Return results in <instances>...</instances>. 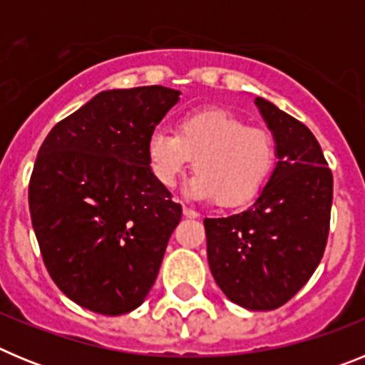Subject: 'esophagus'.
Instances as JSON below:
<instances>
[{"label": "esophagus", "instance_id": "esophagus-1", "mask_svg": "<svg viewBox=\"0 0 365 365\" xmlns=\"http://www.w3.org/2000/svg\"><path fill=\"white\" fill-rule=\"evenodd\" d=\"M182 214H185V217H188V219L199 217L197 212L193 210V208H188V206H182Z\"/></svg>", "mask_w": 365, "mask_h": 365}]
</instances>
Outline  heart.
<instances>
[{
  "mask_svg": "<svg viewBox=\"0 0 365 365\" xmlns=\"http://www.w3.org/2000/svg\"><path fill=\"white\" fill-rule=\"evenodd\" d=\"M146 153L151 173L164 188H173L193 160L190 195L215 199L221 208L250 205L265 188L276 160L269 131L219 108L185 115L175 135L155 131Z\"/></svg>",
  "mask_w": 365,
  "mask_h": 365,
  "instance_id": "heart-1",
  "label": "heart"
}]
</instances>
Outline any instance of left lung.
I'll use <instances>...</instances> for the list:
<instances>
[{
	"label": "left lung",
	"mask_w": 365,
	"mask_h": 365,
	"mask_svg": "<svg viewBox=\"0 0 365 365\" xmlns=\"http://www.w3.org/2000/svg\"><path fill=\"white\" fill-rule=\"evenodd\" d=\"M276 144V166L250 208L205 219L212 276L248 311L282 307L320 265L333 205V173L305 124L256 96Z\"/></svg>",
	"instance_id": "1"
}]
</instances>
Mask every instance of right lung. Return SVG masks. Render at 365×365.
<instances>
[{"label":"right lung","mask_w":365,"mask_h":365,"mask_svg":"<svg viewBox=\"0 0 365 365\" xmlns=\"http://www.w3.org/2000/svg\"><path fill=\"white\" fill-rule=\"evenodd\" d=\"M180 91L109 89L54 125L38 151L29 208L58 289L106 316L143 305L182 208L157 182L148 140Z\"/></svg>","instance_id":"add662e5"}]
</instances>
